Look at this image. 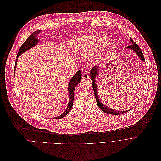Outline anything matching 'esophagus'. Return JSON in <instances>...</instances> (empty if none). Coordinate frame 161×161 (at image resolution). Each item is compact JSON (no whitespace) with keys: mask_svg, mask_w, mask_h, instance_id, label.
<instances>
[{"mask_svg":"<svg viewBox=\"0 0 161 161\" xmlns=\"http://www.w3.org/2000/svg\"><path fill=\"white\" fill-rule=\"evenodd\" d=\"M82 77L83 79H89V74L87 72H85V73H84L82 74Z\"/></svg>","mask_w":161,"mask_h":161,"instance_id":"1","label":"esophagus"}]
</instances>
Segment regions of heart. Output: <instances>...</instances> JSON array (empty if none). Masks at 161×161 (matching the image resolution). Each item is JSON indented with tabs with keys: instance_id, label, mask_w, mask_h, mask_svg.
<instances>
[{
	"instance_id": "obj_1",
	"label": "heart",
	"mask_w": 161,
	"mask_h": 161,
	"mask_svg": "<svg viewBox=\"0 0 161 161\" xmlns=\"http://www.w3.org/2000/svg\"><path fill=\"white\" fill-rule=\"evenodd\" d=\"M111 46V41L107 37L86 34L79 36L72 44V49L77 54H86L93 50L95 59H101Z\"/></svg>"
}]
</instances>
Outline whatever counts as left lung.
<instances>
[{
    "label": "left lung",
    "instance_id": "8db88e82",
    "mask_svg": "<svg viewBox=\"0 0 161 161\" xmlns=\"http://www.w3.org/2000/svg\"><path fill=\"white\" fill-rule=\"evenodd\" d=\"M131 41V44L129 45L128 46L126 47V48L127 49H130L131 50H133V51H135L137 55L140 58V59H142L143 61H145V58L143 54V53L142 51V50L140 49V48L139 47V46H138V44H136V43L132 39H130ZM100 72V68L98 66H94L93 67L90 71V77H91V80H92V89L94 90V96H95V98L96 100V103H97L98 107L105 113L107 114H112V115H120V114H123L124 113L127 112L128 111L130 110H123V111H119V110H112L107 107H106L105 105H104L103 104H102V103L101 102L100 98H98V89H97V87H96V79L95 78L98 76V74Z\"/></svg>",
    "mask_w": 161,
    "mask_h": 161
}]
</instances>
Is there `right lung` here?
Instances as JSON below:
<instances>
[{
    "mask_svg": "<svg viewBox=\"0 0 161 161\" xmlns=\"http://www.w3.org/2000/svg\"><path fill=\"white\" fill-rule=\"evenodd\" d=\"M41 31V30H37L36 31H34V33H32L30 37L25 41V42L21 45V46L20 47L18 54H17V58H18L21 54H23L24 52H25L26 51L30 49V48L33 47L34 46H35L36 45H37L39 42V40L37 39V36L40 34V32ZM16 64H17V59L16 60L15 62V66H14V75L15 74V70H16ZM81 79H82V74L80 70H79L74 75V77L70 79V81L69 84V87H68V91H69V102L68 103V106L67 108L66 109V110L61 115L56 117H53V119H61L63 117H65V115H67L70 111L72 109V107L73 106V103H74V90H75V86L81 81Z\"/></svg>",
    "mask_w": 161,
    "mask_h": 161,
    "instance_id": "right-lung-1",
    "label": "right lung"
}]
</instances>
